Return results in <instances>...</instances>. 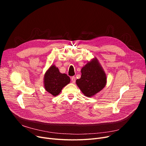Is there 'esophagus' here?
<instances>
[{
  "instance_id": "obj_1",
  "label": "esophagus",
  "mask_w": 146,
  "mask_h": 146,
  "mask_svg": "<svg viewBox=\"0 0 146 146\" xmlns=\"http://www.w3.org/2000/svg\"><path fill=\"white\" fill-rule=\"evenodd\" d=\"M71 79H72V83H74L75 82H76V78L74 77V76H73V77H72Z\"/></svg>"
}]
</instances>
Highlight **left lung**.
Wrapping results in <instances>:
<instances>
[{"instance_id":"8db88e82","label":"left lung","mask_w":146,"mask_h":146,"mask_svg":"<svg viewBox=\"0 0 146 146\" xmlns=\"http://www.w3.org/2000/svg\"><path fill=\"white\" fill-rule=\"evenodd\" d=\"M81 73V78L76 80V83L87 97L95 95L106 85V73L96 57L88 61L82 68Z\"/></svg>"}]
</instances>
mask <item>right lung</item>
Wrapping results in <instances>:
<instances>
[{
    "label": "right lung",
    "instance_id": "1",
    "mask_svg": "<svg viewBox=\"0 0 146 146\" xmlns=\"http://www.w3.org/2000/svg\"><path fill=\"white\" fill-rule=\"evenodd\" d=\"M70 82V78L65 73H61L59 69L54 64L48 68L44 76V88L54 96L58 95Z\"/></svg>",
    "mask_w": 146,
    "mask_h": 146
}]
</instances>
